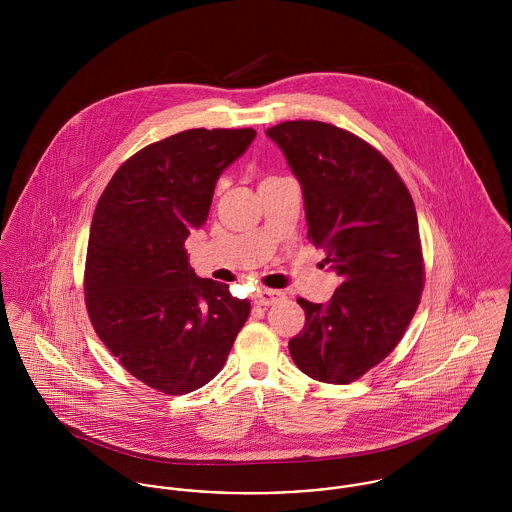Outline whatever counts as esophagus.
Here are the masks:
<instances>
[{"label": "esophagus", "mask_w": 512, "mask_h": 512, "mask_svg": "<svg viewBox=\"0 0 512 512\" xmlns=\"http://www.w3.org/2000/svg\"><path fill=\"white\" fill-rule=\"evenodd\" d=\"M282 297H284V293L278 292V290H264V292L254 293V303L256 305H274Z\"/></svg>", "instance_id": "obj_1"}]
</instances>
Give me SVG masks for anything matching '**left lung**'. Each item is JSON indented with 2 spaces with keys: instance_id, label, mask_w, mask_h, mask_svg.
Returning <instances> with one entry per match:
<instances>
[{
  "instance_id": "1",
  "label": "left lung",
  "mask_w": 512,
  "mask_h": 512,
  "mask_svg": "<svg viewBox=\"0 0 512 512\" xmlns=\"http://www.w3.org/2000/svg\"><path fill=\"white\" fill-rule=\"evenodd\" d=\"M303 193L307 238L327 250L341 284L329 303H297L305 325L290 341L307 376L349 384L386 359L424 288L414 201L390 161L337 126L295 120L266 130Z\"/></svg>"
}]
</instances>
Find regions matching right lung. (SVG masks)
Segmentation results:
<instances>
[{
	"mask_svg": "<svg viewBox=\"0 0 512 512\" xmlns=\"http://www.w3.org/2000/svg\"><path fill=\"white\" fill-rule=\"evenodd\" d=\"M256 132L185 130L140 149L98 199L84 293L96 335L147 386L177 396L226 363L250 301L199 278L185 240L201 228L222 171Z\"/></svg>",
	"mask_w": 512,
	"mask_h": 512,
	"instance_id": "1",
	"label": "right lung"
}]
</instances>
